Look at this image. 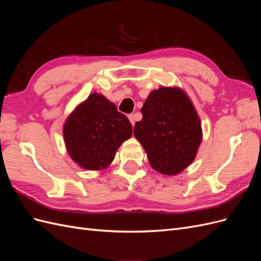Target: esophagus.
<instances>
[{
  "label": "esophagus",
  "mask_w": 261,
  "mask_h": 261,
  "mask_svg": "<svg viewBox=\"0 0 261 261\" xmlns=\"http://www.w3.org/2000/svg\"><path fill=\"white\" fill-rule=\"evenodd\" d=\"M128 120H129V122L132 123V125H133V126L135 125V122H136L135 115H134V114H129V115H128Z\"/></svg>",
  "instance_id": "esophagus-1"
}]
</instances>
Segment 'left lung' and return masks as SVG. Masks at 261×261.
<instances>
[{"label":"left lung","mask_w":261,"mask_h":261,"mask_svg":"<svg viewBox=\"0 0 261 261\" xmlns=\"http://www.w3.org/2000/svg\"><path fill=\"white\" fill-rule=\"evenodd\" d=\"M143 120L134 135L146 150L150 165L164 175H176L191 164L201 143L198 114L179 88L160 87L141 108Z\"/></svg>","instance_id":"obj_1"}]
</instances>
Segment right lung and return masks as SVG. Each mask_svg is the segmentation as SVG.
Segmentation results:
<instances>
[{"label": "right lung", "mask_w": 261, "mask_h": 261, "mask_svg": "<svg viewBox=\"0 0 261 261\" xmlns=\"http://www.w3.org/2000/svg\"><path fill=\"white\" fill-rule=\"evenodd\" d=\"M64 140L72 159L87 170H102L133 134L132 124L102 94L94 92L68 116Z\"/></svg>", "instance_id": "obj_1"}]
</instances>
